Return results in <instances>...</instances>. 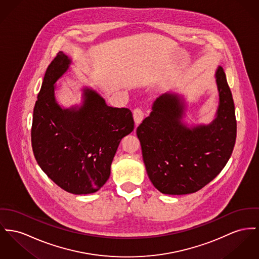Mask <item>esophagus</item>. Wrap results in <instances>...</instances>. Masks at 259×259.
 <instances>
[{"mask_svg": "<svg viewBox=\"0 0 259 259\" xmlns=\"http://www.w3.org/2000/svg\"><path fill=\"white\" fill-rule=\"evenodd\" d=\"M143 117H144V112L141 108H136L134 110V118H135V121H136L137 125L143 120Z\"/></svg>", "mask_w": 259, "mask_h": 259, "instance_id": "esophagus-1", "label": "esophagus"}]
</instances>
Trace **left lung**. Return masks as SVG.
I'll use <instances>...</instances> for the list:
<instances>
[{"mask_svg": "<svg viewBox=\"0 0 259 259\" xmlns=\"http://www.w3.org/2000/svg\"><path fill=\"white\" fill-rule=\"evenodd\" d=\"M216 81L220 103L210 124L188 128L180 121L184 112L180 98L164 94L137 128L147 175L162 193L181 195L201 190L223 170L232 155L237 121L222 67L216 71Z\"/></svg>", "mask_w": 259, "mask_h": 259, "instance_id": "1", "label": "left lung"}]
</instances>
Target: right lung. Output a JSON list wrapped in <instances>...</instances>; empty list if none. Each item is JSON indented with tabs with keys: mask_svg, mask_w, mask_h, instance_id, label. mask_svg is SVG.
Here are the masks:
<instances>
[{
	"mask_svg": "<svg viewBox=\"0 0 259 259\" xmlns=\"http://www.w3.org/2000/svg\"><path fill=\"white\" fill-rule=\"evenodd\" d=\"M70 60L59 52L46 69L33 110L31 144L35 159L53 182L73 194L100 190L121 138L134 131L127 108L105 103L96 92L84 90L78 110H63L55 101L54 83L69 69Z\"/></svg>",
	"mask_w": 259,
	"mask_h": 259,
	"instance_id": "add662e5",
	"label": "right lung"
}]
</instances>
